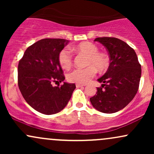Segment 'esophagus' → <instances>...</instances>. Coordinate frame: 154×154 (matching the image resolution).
I'll use <instances>...</instances> for the list:
<instances>
[{"instance_id":"34e87169","label":"esophagus","mask_w":154,"mask_h":154,"mask_svg":"<svg viewBox=\"0 0 154 154\" xmlns=\"http://www.w3.org/2000/svg\"><path fill=\"white\" fill-rule=\"evenodd\" d=\"M85 85H82V84H79V83H77L76 84V87L77 88H81V87H85Z\"/></svg>"}]
</instances>
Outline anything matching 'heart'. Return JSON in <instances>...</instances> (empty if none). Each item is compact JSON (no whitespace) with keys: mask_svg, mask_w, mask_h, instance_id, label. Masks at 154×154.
<instances>
[{"mask_svg":"<svg viewBox=\"0 0 154 154\" xmlns=\"http://www.w3.org/2000/svg\"><path fill=\"white\" fill-rule=\"evenodd\" d=\"M77 52L88 56L85 68H77L67 75V79L71 82L85 84L90 82L96 75L97 69L103 72L109 66L107 58L103 54L98 53V48L95 44L89 42H83L75 48ZM59 61L61 67L65 69H69L73 62L72 55L69 51L63 48L59 54Z\"/></svg>","mask_w":154,"mask_h":154,"instance_id":"heart-1","label":"heart"}]
</instances>
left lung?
I'll list each match as a JSON object with an SVG mask.
<instances>
[{"label":"left lung","mask_w":154,"mask_h":154,"mask_svg":"<svg viewBox=\"0 0 154 154\" xmlns=\"http://www.w3.org/2000/svg\"><path fill=\"white\" fill-rule=\"evenodd\" d=\"M106 47L110 58L107 72L98 81L96 94L90 98L93 106L100 112L112 114L128 105L138 91L141 66L133 48L116 38H97Z\"/></svg>","instance_id":"8db88e82"}]
</instances>
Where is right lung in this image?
<instances>
[{
  "label": "right lung",
  "instance_id": "add662e5",
  "mask_svg": "<svg viewBox=\"0 0 154 154\" xmlns=\"http://www.w3.org/2000/svg\"><path fill=\"white\" fill-rule=\"evenodd\" d=\"M69 43L65 39L45 38L27 48L18 65V85L23 98L35 110L51 115L64 109L76 88L65 79L59 54Z\"/></svg>",
  "mask_w": 154,
  "mask_h": 154
}]
</instances>
